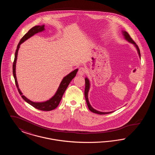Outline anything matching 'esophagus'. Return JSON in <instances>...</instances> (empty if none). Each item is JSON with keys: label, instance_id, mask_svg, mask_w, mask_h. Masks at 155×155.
Here are the masks:
<instances>
[{"label": "esophagus", "instance_id": "1", "mask_svg": "<svg viewBox=\"0 0 155 155\" xmlns=\"http://www.w3.org/2000/svg\"><path fill=\"white\" fill-rule=\"evenodd\" d=\"M85 73V70L84 68L83 67H80L78 70V74L80 75H84Z\"/></svg>", "mask_w": 155, "mask_h": 155}]
</instances>
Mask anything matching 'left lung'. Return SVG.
I'll list each match as a JSON object with an SVG mask.
<instances>
[{
    "label": "left lung",
    "mask_w": 155,
    "mask_h": 155,
    "mask_svg": "<svg viewBox=\"0 0 155 155\" xmlns=\"http://www.w3.org/2000/svg\"><path fill=\"white\" fill-rule=\"evenodd\" d=\"M122 32H123V36L124 37L125 40H127L130 43L134 45V46L136 48V49L137 50V52H138V53L139 54V56H140V49H139L138 45L136 44V43L133 41L132 38L130 37V35L128 34L127 32H126L125 31H122ZM85 88L84 94H85V99H86L87 104V106L88 107L89 110L91 111L93 113H96V114H109V113H110L113 112V111H110V112H102V111H99L96 110H95V109H94L91 106V105L90 104L88 100V92L89 90V88H90V82H89V80L88 78H87V77L85 78Z\"/></svg>",
    "instance_id": "8db88e82"
}]
</instances>
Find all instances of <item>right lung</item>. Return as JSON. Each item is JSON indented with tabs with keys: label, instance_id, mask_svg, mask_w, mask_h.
<instances>
[{
	"label": "right lung",
	"instance_id": "1",
	"mask_svg": "<svg viewBox=\"0 0 155 155\" xmlns=\"http://www.w3.org/2000/svg\"><path fill=\"white\" fill-rule=\"evenodd\" d=\"M45 30V25H37L34 27H32L31 29H30L27 33H26L24 37H22L21 39L20 42L17 45V49L15 51V60L13 62V74L15 78V82L16 87L17 88V89L18 91L19 94L22 97V99L28 103H29L31 106L34 107L38 110L43 111H51L56 109L59 103L62 98V96L63 95L67 87L68 86L70 82L75 77L76 74L78 71V69H75L73 71L70 73V74L67 75L66 77L63 78L61 82H60V84L59 85V88L58 89L56 94L54 95V96L51 97L49 100L46 101L45 102H34L31 101L29 100L28 98H27L24 95H22V93L21 92L20 89L18 88V82L17 81V78H16V74H15V66H16V61H17V54H18V51L20 48V45L22 44L24 41L27 40L28 38H30L35 34H36L38 32H41Z\"/></svg>",
	"mask_w": 155,
	"mask_h": 155
}]
</instances>
